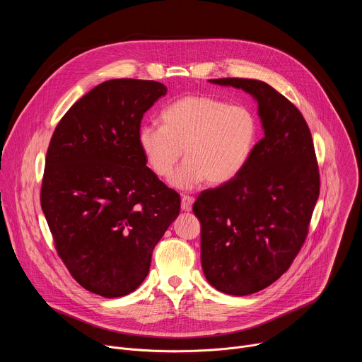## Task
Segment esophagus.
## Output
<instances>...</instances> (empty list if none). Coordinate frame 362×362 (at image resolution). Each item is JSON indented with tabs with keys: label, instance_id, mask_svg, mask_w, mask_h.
<instances>
[{
	"label": "esophagus",
	"instance_id": "34e87169",
	"mask_svg": "<svg viewBox=\"0 0 362 362\" xmlns=\"http://www.w3.org/2000/svg\"><path fill=\"white\" fill-rule=\"evenodd\" d=\"M193 202H194V197H193V196L182 194V209H183V211H190Z\"/></svg>",
	"mask_w": 362,
	"mask_h": 362
}]
</instances>
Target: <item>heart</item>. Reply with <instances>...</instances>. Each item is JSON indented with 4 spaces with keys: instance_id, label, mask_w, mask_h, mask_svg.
Segmentation results:
<instances>
[{
    "instance_id": "heart-1",
    "label": "heart",
    "mask_w": 362,
    "mask_h": 362,
    "mask_svg": "<svg viewBox=\"0 0 362 362\" xmlns=\"http://www.w3.org/2000/svg\"><path fill=\"white\" fill-rule=\"evenodd\" d=\"M163 126L146 123L137 143L148 169L177 187L189 189L206 179L212 186L235 180L247 166L257 141V119L242 105L211 95H186L162 112Z\"/></svg>"
}]
</instances>
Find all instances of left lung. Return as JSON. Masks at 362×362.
I'll use <instances>...</instances> for the list:
<instances>
[{"label": "left lung", "mask_w": 362, "mask_h": 362, "mask_svg": "<svg viewBox=\"0 0 362 362\" xmlns=\"http://www.w3.org/2000/svg\"><path fill=\"white\" fill-rule=\"evenodd\" d=\"M209 81L250 93L265 130L245 170L203 190L193 204L206 279L243 296L269 286L292 265L320 196V169L311 130L285 95L259 80Z\"/></svg>", "instance_id": "left-lung-1"}]
</instances>
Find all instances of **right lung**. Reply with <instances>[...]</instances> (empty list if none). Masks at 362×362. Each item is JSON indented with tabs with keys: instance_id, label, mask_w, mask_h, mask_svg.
<instances>
[{
	"instance_id": "obj_1",
	"label": "right lung",
	"mask_w": 362,
	"mask_h": 362,
	"mask_svg": "<svg viewBox=\"0 0 362 362\" xmlns=\"http://www.w3.org/2000/svg\"><path fill=\"white\" fill-rule=\"evenodd\" d=\"M168 88L116 78L70 107L51 136L40 202L54 247L87 291L124 296L148 274L151 252L180 212V196L147 166L143 115Z\"/></svg>"
}]
</instances>
